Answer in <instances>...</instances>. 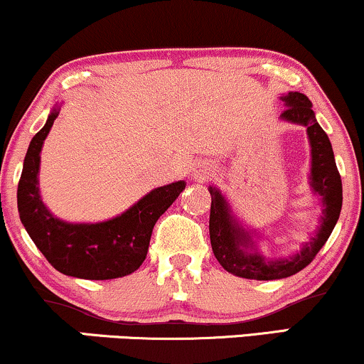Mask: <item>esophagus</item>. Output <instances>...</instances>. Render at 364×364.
<instances>
[{"instance_id":"obj_1","label":"esophagus","mask_w":364,"mask_h":364,"mask_svg":"<svg viewBox=\"0 0 364 364\" xmlns=\"http://www.w3.org/2000/svg\"><path fill=\"white\" fill-rule=\"evenodd\" d=\"M196 179H200V181H203V179H208V176H212V171L210 169H201L198 173L195 174Z\"/></svg>"}]
</instances>
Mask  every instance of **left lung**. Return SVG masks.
<instances>
[{"mask_svg": "<svg viewBox=\"0 0 364 364\" xmlns=\"http://www.w3.org/2000/svg\"><path fill=\"white\" fill-rule=\"evenodd\" d=\"M287 103L282 113V118L293 124L307 127V134L312 146V186L323 201V215L321 229L314 235L312 240L301 249L295 257L282 261H266L261 254L246 252L242 249L252 247V240L247 232L240 230L230 217L224 196L215 188H210L212 195V207H210V242L213 254L222 268L235 277L247 279H282L299 273L309 266L327 242L329 235L334 230L341 207H343V181L337 171L334 152H332L331 140L323 132L322 127L315 120L312 102L304 93H288L283 96Z\"/></svg>", "mask_w": 364, "mask_h": 364, "instance_id": "8db88e82", "label": "left lung"}]
</instances>
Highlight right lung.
<instances>
[{
    "label": "right lung",
    "instance_id": "right-lung-1",
    "mask_svg": "<svg viewBox=\"0 0 364 364\" xmlns=\"http://www.w3.org/2000/svg\"><path fill=\"white\" fill-rule=\"evenodd\" d=\"M55 110L33 135L18 181L20 220L46 259L63 274L82 279H113L134 273L149 251L152 229L185 190V181L156 188L120 217L102 224H65L50 215L37 186L41 149Z\"/></svg>",
    "mask_w": 364,
    "mask_h": 364
}]
</instances>
